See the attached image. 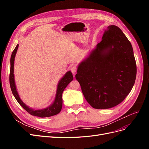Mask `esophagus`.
<instances>
[{"label": "esophagus", "mask_w": 149, "mask_h": 149, "mask_svg": "<svg viewBox=\"0 0 149 149\" xmlns=\"http://www.w3.org/2000/svg\"><path fill=\"white\" fill-rule=\"evenodd\" d=\"M71 73H73V74H75L76 73V68L75 67V66H72L71 68Z\"/></svg>", "instance_id": "34e87169"}]
</instances>
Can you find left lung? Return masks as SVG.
Masks as SVG:
<instances>
[{
	"label": "left lung",
	"instance_id": "obj_1",
	"mask_svg": "<svg viewBox=\"0 0 149 149\" xmlns=\"http://www.w3.org/2000/svg\"><path fill=\"white\" fill-rule=\"evenodd\" d=\"M137 74L132 45L116 25L107 26L96 49L78 68L76 79L86 100L95 109H109L123 102Z\"/></svg>",
	"mask_w": 149,
	"mask_h": 149
}]
</instances>
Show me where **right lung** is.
<instances>
[{"label":"right lung","mask_w":149,"mask_h":149,"mask_svg":"<svg viewBox=\"0 0 149 149\" xmlns=\"http://www.w3.org/2000/svg\"><path fill=\"white\" fill-rule=\"evenodd\" d=\"M19 45H17L15 49L12 53L10 58V71L9 75V81L10 86L12 90V94L14 96L17 102L19 103V104L24 108V109L27 111L32 116L40 117V118H47V117H50L52 116H55L58 114L61 111L62 108V94L64 89L66 88L68 84L73 79V76L71 71H68L65 75L61 78L60 81L59 83L58 84V88L56 91V94L55 100L52 104L48 107L46 109H41V110H33L29 108L27 106H26L25 104L22 102L19 96V94L17 93L15 81H14V74H13V66H14V59L17 51Z\"/></svg>","instance_id":"obj_1"}]
</instances>
